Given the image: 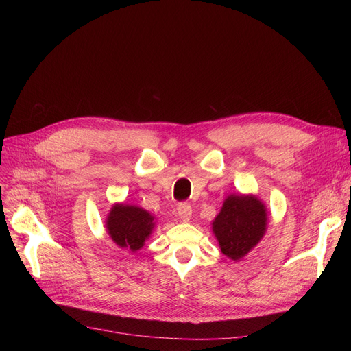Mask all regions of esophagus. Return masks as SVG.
Instances as JSON below:
<instances>
[{"instance_id":"1","label":"esophagus","mask_w":351,"mask_h":351,"mask_svg":"<svg viewBox=\"0 0 351 351\" xmlns=\"http://www.w3.org/2000/svg\"><path fill=\"white\" fill-rule=\"evenodd\" d=\"M176 210H178V215L183 220V222H188V220L192 216V208H191L189 204H186V202H183V204H179Z\"/></svg>"}]
</instances>
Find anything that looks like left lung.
Returning <instances> with one entry per match:
<instances>
[{"label": "left lung", "instance_id": "obj_1", "mask_svg": "<svg viewBox=\"0 0 351 351\" xmlns=\"http://www.w3.org/2000/svg\"><path fill=\"white\" fill-rule=\"evenodd\" d=\"M266 225V209L259 199L230 195L213 220V233L222 253L239 261L261 241Z\"/></svg>", "mask_w": 351, "mask_h": 351}]
</instances>
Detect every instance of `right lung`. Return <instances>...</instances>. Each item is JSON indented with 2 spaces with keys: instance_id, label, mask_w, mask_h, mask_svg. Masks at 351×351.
I'll return each instance as SVG.
<instances>
[{
  "instance_id": "add662e5",
  "label": "right lung",
  "mask_w": 351,
  "mask_h": 351,
  "mask_svg": "<svg viewBox=\"0 0 351 351\" xmlns=\"http://www.w3.org/2000/svg\"><path fill=\"white\" fill-rule=\"evenodd\" d=\"M152 228L154 216L141 208L129 205H115L106 220V229L112 241L118 246L132 252L143 246Z\"/></svg>"
}]
</instances>
